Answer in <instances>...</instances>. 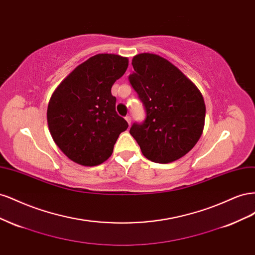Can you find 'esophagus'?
Here are the masks:
<instances>
[{
    "instance_id": "obj_1",
    "label": "esophagus",
    "mask_w": 255,
    "mask_h": 255,
    "mask_svg": "<svg viewBox=\"0 0 255 255\" xmlns=\"http://www.w3.org/2000/svg\"><path fill=\"white\" fill-rule=\"evenodd\" d=\"M126 120L128 121V126L130 125V120H132V119H130V117H129V116H127V117H126Z\"/></svg>"
}]
</instances>
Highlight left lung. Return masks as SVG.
Masks as SVG:
<instances>
[{
	"mask_svg": "<svg viewBox=\"0 0 255 255\" xmlns=\"http://www.w3.org/2000/svg\"><path fill=\"white\" fill-rule=\"evenodd\" d=\"M128 81L142 102L145 119L129 128L143 155L154 163L181 158L198 142L205 120L201 92L170 61L156 54L136 55Z\"/></svg>",
	"mask_w": 255,
	"mask_h": 255,
	"instance_id": "8db88e82",
	"label": "left lung"
}]
</instances>
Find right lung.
<instances>
[{"label":"right lung","mask_w":255,"mask_h":255,"mask_svg":"<svg viewBox=\"0 0 255 255\" xmlns=\"http://www.w3.org/2000/svg\"><path fill=\"white\" fill-rule=\"evenodd\" d=\"M127 57L98 54L76 67L54 91L48 106L53 140L71 160L97 166L109 158L128 122L116 112L114 83L125 74Z\"/></svg>","instance_id":"1"}]
</instances>
